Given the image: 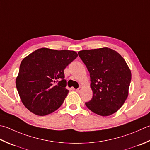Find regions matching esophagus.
<instances>
[{"label": "esophagus", "mask_w": 150, "mask_h": 150, "mask_svg": "<svg viewBox=\"0 0 150 150\" xmlns=\"http://www.w3.org/2000/svg\"><path fill=\"white\" fill-rule=\"evenodd\" d=\"M81 89H82V88H81V87H79V88L76 89V91H77V92L79 93V92H80V91L81 90Z\"/></svg>", "instance_id": "34e87169"}]
</instances>
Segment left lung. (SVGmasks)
I'll return each instance as SVG.
<instances>
[{"label": "left lung", "instance_id": "obj_1", "mask_svg": "<svg viewBox=\"0 0 150 150\" xmlns=\"http://www.w3.org/2000/svg\"><path fill=\"white\" fill-rule=\"evenodd\" d=\"M78 54L90 73L93 91L92 99L85 105L102 116L115 113L128 96L131 73L126 62L107 47L83 50Z\"/></svg>", "mask_w": 150, "mask_h": 150}]
</instances>
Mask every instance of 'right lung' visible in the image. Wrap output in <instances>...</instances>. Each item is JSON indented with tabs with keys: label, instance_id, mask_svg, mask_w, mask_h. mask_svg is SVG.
Wrapping results in <instances>:
<instances>
[{
	"label": "right lung",
	"instance_id": "obj_1",
	"mask_svg": "<svg viewBox=\"0 0 150 150\" xmlns=\"http://www.w3.org/2000/svg\"><path fill=\"white\" fill-rule=\"evenodd\" d=\"M77 56L73 51L42 48L22 60L16 83L28 110L45 116L62 105L69 92L64 70Z\"/></svg>",
	"mask_w": 150,
	"mask_h": 150
}]
</instances>
